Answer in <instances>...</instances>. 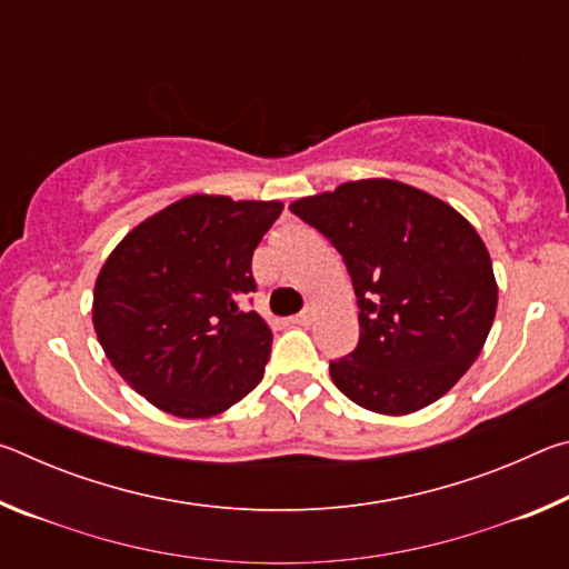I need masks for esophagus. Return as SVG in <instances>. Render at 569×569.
Here are the masks:
<instances>
[{
  "label": "esophagus",
  "mask_w": 569,
  "mask_h": 569,
  "mask_svg": "<svg viewBox=\"0 0 569 569\" xmlns=\"http://www.w3.org/2000/svg\"><path fill=\"white\" fill-rule=\"evenodd\" d=\"M311 319H313V311H311V308H303L301 313L291 316V323H296V326H306V323H311Z\"/></svg>",
  "instance_id": "esophagus-1"
}]
</instances>
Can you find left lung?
Instances as JSON below:
<instances>
[{"mask_svg": "<svg viewBox=\"0 0 569 569\" xmlns=\"http://www.w3.org/2000/svg\"><path fill=\"white\" fill-rule=\"evenodd\" d=\"M291 213L339 250L359 303V346L329 366L339 391L389 417L445 397L497 311L492 261L469 220L387 178L301 198Z\"/></svg>", "mask_w": 569, "mask_h": 569, "instance_id": "obj_1", "label": "left lung"}]
</instances>
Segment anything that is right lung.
<instances>
[{"label": "right lung", "instance_id": "1", "mask_svg": "<svg viewBox=\"0 0 569 569\" xmlns=\"http://www.w3.org/2000/svg\"><path fill=\"white\" fill-rule=\"evenodd\" d=\"M278 200L190 196L132 228L94 283L92 323L114 371L158 409L216 417L263 379L273 333L240 301Z\"/></svg>", "mask_w": 569, "mask_h": 569}]
</instances>
